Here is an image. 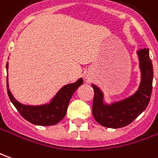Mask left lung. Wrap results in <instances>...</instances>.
Here are the masks:
<instances>
[{
    "instance_id": "obj_1",
    "label": "left lung",
    "mask_w": 158,
    "mask_h": 158,
    "mask_svg": "<svg viewBox=\"0 0 158 158\" xmlns=\"http://www.w3.org/2000/svg\"><path fill=\"white\" fill-rule=\"evenodd\" d=\"M137 55L140 70V83L133 95L120 101L107 103L105 101L102 90L96 85H91L95 92L93 116L101 125L112 129L129 125L148 106L153 80V67L150 59L149 49H140L137 51Z\"/></svg>"
}]
</instances>
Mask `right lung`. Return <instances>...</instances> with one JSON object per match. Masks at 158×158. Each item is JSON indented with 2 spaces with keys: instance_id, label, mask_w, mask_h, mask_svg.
<instances>
[{
  "instance_id": "1",
  "label": "right lung",
  "mask_w": 158,
  "mask_h": 158,
  "mask_svg": "<svg viewBox=\"0 0 158 158\" xmlns=\"http://www.w3.org/2000/svg\"><path fill=\"white\" fill-rule=\"evenodd\" d=\"M6 71H8V62L6 63ZM83 83L82 78H79L76 82L62 86L49 102L32 106L20 103L14 98L9 88L8 76L6 77L7 94L12 104L23 118L33 124L40 126L55 125L65 117L73 93Z\"/></svg>"
}]
</instances>
